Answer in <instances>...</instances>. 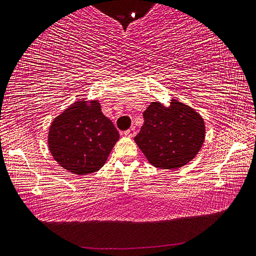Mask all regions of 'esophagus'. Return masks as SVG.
Instances as JSON below:
<instances>
[{"label": "esophagus", "instance_id": "1", "mask_svg": "<svg viewBox=\"0 0 256 256\" xmlns=\"http://www.w3.org/2000/svg\"><path fill=\"white\" fill-rule=\"evenodd\" d=\"M124 136H128V138H133L136 136V128H131L130 130H128V131L124 132Z\"/></svg>", "mask_w": 256, "mask_h": 256}]
</instances>
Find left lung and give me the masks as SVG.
<instances>
[{"instance_id":"8db88e82","label":"left lung","mask_w":256,"mask_h":256,"mask_svg":"<svg viewBox=\"0 0 256 256\" xmlns=\"http://www.w3.org/2000/svg\"><path fill=\"white\" fill-rule=\"evenodd\" d=\"M136 144L155 168L176 170L192 160L205 140L202 117L188 104L172 99L170 106L152 102Z\"/></svg>"}]
</instances>
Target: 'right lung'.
<instances>
[{
  "label": "right lung",
  "mask_w": 256,
  "mask_h": 256,
  "mask_svg": "<svg viewBox=\"0 0 256 256\" xmlns=\"http://www.w3.org/2000/svg\"><path fill=\"white\" fill-rule=\"evenodd\" d=\"M120 134L98 100H78L56 117L48 144L56 163L77 176L102 168Z\"/></svg>",
  "instance_id": "obj_1"
}]
</instances>
